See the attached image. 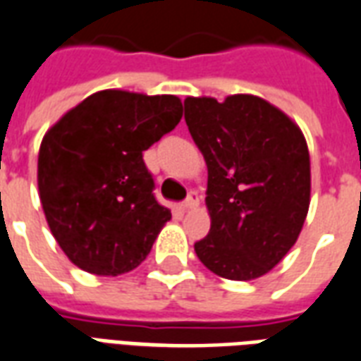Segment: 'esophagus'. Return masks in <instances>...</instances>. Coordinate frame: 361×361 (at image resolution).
<instances>
[{
  "mask_svg": "<svg viewBox=\"0 0 361 361\" xmlns=\"http://www.w3.org/2000/svg\"><path fill=\"white\" fill-rule=\"evenodd\" d=\"M197 204H199V195H197V191H189L188 199L181 202V210H191Z\"/></svg>",
  "mask_w": 361,
  "mask_h": 361,
  "instance_id": "obj_1",
  "label": "esophagus"
}]
</instances>
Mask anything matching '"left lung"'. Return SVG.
I'll return each mask as SVG.
<instances>
[{
	"mask_svg": "<svg viewBox=\"0 0 361 361\" xmlns=\"http://www.w3.org/2000/svg\"><path fill=\"white\" fill-rule=\"evenodd\" d=\"M185 122L208 168L210 231L195 252L216 276L250 281L295 245L310 207L304 133L266 99L188 97Z\"/></svg>",
	"mask_w": 361,
	"mask_h": 361,
	"instance_id": "8db88e82",
	"label": "left lung"
}]
</instances>
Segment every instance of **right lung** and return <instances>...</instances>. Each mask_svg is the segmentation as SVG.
Returning <instances> with one entry per match:
<instances>
[{
  "label": "right lung",
  "mask_w": 361,
  "mask_h": 361,
  "mask_svg": "<svg viewBox=\"0 0 361 361\" xmlns=\"http://www.w3.org/2000/svg\"><path fill=\"white\" fill-rule=\"evenodd\" d=\"M176 95L103 90L63 114L42 140L38 189L55 241L95 276L137 268L172 214L157 202L143 151L178 126Z\"/></svg>",
  "instance_id": "add662e5"
}]
</instances>
